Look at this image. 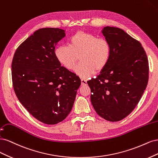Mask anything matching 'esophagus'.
<instances>
[{
	"label": "esophagus",
	"instance_id": "esophagus-1",
	"mask_svg": "<svg viewBox=\"0 0 158 158\" xmlns=\"http://www.w3.org/2000/svg\"><path fill=\"white\" fill-rule=\"evenodd\" d=\"M86 79H81V85H86Z\"/></svg>",
	"mask_w": 158,
	"mask_h": 158
}]
</instances>
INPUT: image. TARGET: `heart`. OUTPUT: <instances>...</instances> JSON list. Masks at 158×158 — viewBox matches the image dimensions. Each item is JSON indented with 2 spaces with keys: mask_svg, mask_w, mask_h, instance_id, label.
<instances>
[{
  "mask_svg": "<svg viewBox=\"0 0 158 158\" xmlns=\"http://www.w3.org/2000/svg\"><path fill=\"white\" fill-rule=\"evenodd\" d=\"M69 46L60 45L54 54L65 68L72 69L80 58L81 63L75 68V73L82 78L101 72L108 64L111 53L110 43L105 39L83 31H78L69 40Z\"/></svg>",
  "mask_w": 158,
  "mask_h": 158,
  "instance_id": "heart-1",
  "label": "heart"
}]
</instances>
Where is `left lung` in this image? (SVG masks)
<instances>
[{
	"label": "left lung",
	"instance_id": "left-lung-1",
	"mask_svg": "<svg viewBox=\"0 0 158 158\" xmlns=\"http://www.w3.org/2000/svg\"><path fill=\"white\" fill-rule=\"evenodd\" d=\"M102 33L110 44L111 57L97 77L87 81L90 100L101 118L118 121L132 112L144 92L148 60L140 43L123 29L106 26Z\"/></svg>",
	"mask_w": 158,
	"mask_h": 158
}]
</instances>
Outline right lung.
<instances>
[{"label": "right lung", "mask_w": 158, "mask_h": 158, "mask_svg": "<svg viewBox=\"0 0 158 158\" xmlns=\"http://www.w3.org/2000/svg\"><path fill=\"white\" fill-rule=\"evenodd\" d=\"M65 35L59 28L39 29L19 46L12 60V83L19 101L47 125L69 115L81 82L55 56L56 45Z\"/></svg>", "instance_id": "obj_1"}]
</instances>
